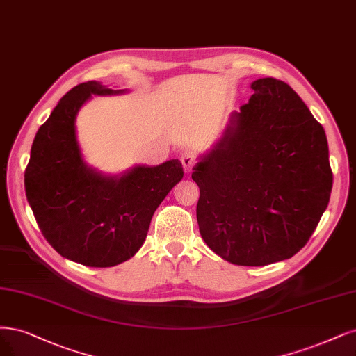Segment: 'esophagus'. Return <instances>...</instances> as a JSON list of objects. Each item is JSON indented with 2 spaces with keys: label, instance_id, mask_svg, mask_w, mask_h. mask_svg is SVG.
Listing matches in <instances>:
<instances>
[{
  "label": "esophagus",
  "instance_id": "1",
  "mask_svg": "<svg viewBox=\"0 0 356 356\" xmlns=\"http://www.w3.org/2000/svg\"><path fill=\"white\" fill-rule=\"evenodd\" d=\"M195 162H197V161H195V156H194V153H191V152L182 153V156H181V163H182L184 169L187 170V172H190V170L194 168Z\"/></svg>",
  "mask_w": 356,
  "mask_h": 356
}]
</instances>
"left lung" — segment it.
<instances>
[{"instance_id": "left-lung-1", "label": "left lung", "mask_w": 356, "mask_h": 356, "mask_svg": "<svg viewBox=\"0 0 356 356\" xmlns=\"http://www.w3.org/2000/svg\"><path fill=\"white\" fill-rule=\"evenodd\" d=\"M215 149L194 168L202 238L222 259L264 266L296 254L327 209L333 187L328 144L283 81L252 83Z\"/></svg>"}]
</instances>
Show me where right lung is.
<instances>
[{
    "label": "right lung",
    "mask_w": 356,
    "mask_h": 356,
    "mask_svg": "<svg viewBox=\"0 0 356 356\" xmlns=\"http://www.w3.org/2000/svg\"><path fill=\"white\" fill-rule=\"evenodd\" d=\"M113 91L95 81L72 88L36 132L24 190L47 241L66 259L106 268L128 261L147 237L150 220L182 179L178 159L136 166L122 177H104L83 162L75 119L91 94Z\"/></svg>",
    "instance_id": "right-lung-1"
}]
</instances>
